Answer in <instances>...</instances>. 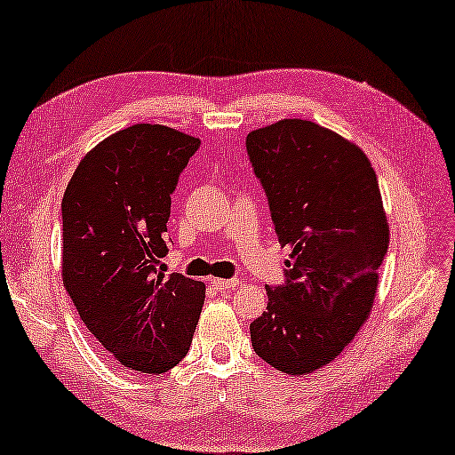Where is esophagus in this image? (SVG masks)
<instances>
[{
	"mask_svg": "<svg viewBox=\"0 0 455 455\" xmlns=\"http://www.w3.org/2000/svg\"><path fill=\"white\" fill-rule=\"evenodd\" d=\"M209 283L211 285H213V288L215 290H234L235 288V285H238L240 282H238V279H221V277H211L209 279Z\"/></svg>",
	"mask_w": 455,
	"mask_h": 455,
	"instance_id": "esophagus-1",
	"label": "esophagus"
}]
</instances>
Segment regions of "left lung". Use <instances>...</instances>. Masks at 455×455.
I'll return each instance as SVG.
<instances>
[{"mask_svg":"<svg viewBox=\"0 0 455 455\" xmlns=\"http://www.w3.org/2000/svg\"><path fill=\"white\" fill-rule=\"evenodd\" d=\"M246 151L269 198L285 285H267L251 323L254 352L285 375H308L339 356L369 319L389 244L377 173L363 148L308 120L252 130Z\"/></svg>","mask_w":455,"mask_h":455,"instance_id":"8db88e82","label":"left lung"}]
</instances>
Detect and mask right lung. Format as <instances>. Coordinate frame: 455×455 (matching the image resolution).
<instances>
[{"label":"right lung","mask_w":455,"mask_h":455,"mask_svg":"<svg viewBox=\"0 0 455 455\" xmlns=\"http://www.w3.org/2000/svg\"><path fill=\"white\" fill-rule=\"evenodd\" d=\"M201 147L134 124L80 161L61 201V277L80 319L117 364L161 375L188 354L204 283L159 271L172 192Z\"/></svg>","instance_id":"add662e5"}]
</instances>
